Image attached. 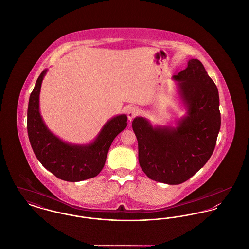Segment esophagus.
<instances>
[{
    "label": "esophagus",
    "mask_w": 249,
    "mask_h": 249,
    "mask_svg": "<svg viewBox=\"0 0 249 249\" xmlns=\"http://www.w3.org/2000/svg\"><path fill=\"white\" fill-rule=\"evenodd\" d=\"M138 114H139V111H138L137 108H135V107H130V108L128 109V113H127L128 119H129L130 121H131Z\"/></svg>",
    "instance_id": "esophagus-1"
}]
</instances>
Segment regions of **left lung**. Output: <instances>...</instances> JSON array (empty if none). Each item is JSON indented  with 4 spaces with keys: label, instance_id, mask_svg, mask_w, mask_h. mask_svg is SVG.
I'll list each match as a JSON object with an SVG mask.
<instances>
[{
    "label": "left lung",
    "instance_id": "1",
    "mask_svg": "<svg viewBox=\"0 0 249 249\" xmlns=\"http://www.w3.org/2000/svg\"><path fill=\"white\" fill-rule=\"evenodd\" d=\"M173 79L186 115L175 127L153 126L136 117L132 130L142 172L157 182L178 185L193 177L213 154L221 118L217 88L199 59H190Z\"/></svg>",
    "mask_w": 249,
    "mask_h": 249
}]
</instances>
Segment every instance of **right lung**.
I'll return each instance as SVG.
<instances>
[{"instance_id":"1","label":"right lung","mask_w":249,"mask_h":249,"mask_svg":"<svg viewBox=\"0 0 249 249\" xmlns=\"http://www.w3.org/2000/svg\"><path fill=\"white\" fill-rule=\"evenodd\" d=\"M47 72L48 69L39 75L29 100L27 130L32 148L42 165L61 180L78 182L94 178L105 166L111 143L127 127V116L109 119L92 142L75 144L63 141L48 129L40 113L41 86Z\"/></svg>"}]
</instances>
